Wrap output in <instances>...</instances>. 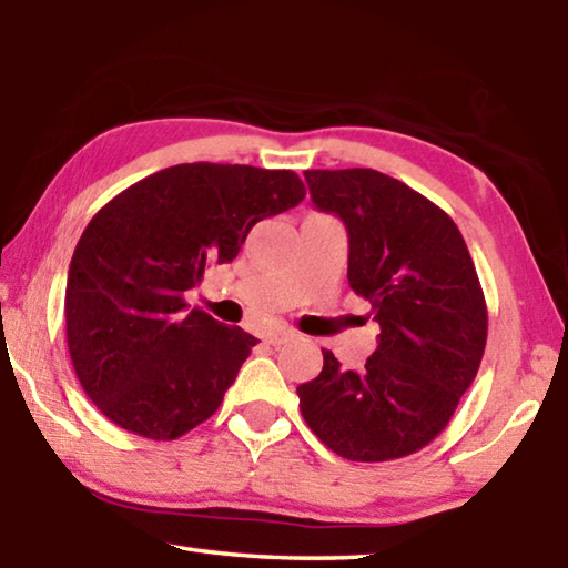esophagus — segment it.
Returning a JSON list of instances; mask_svg holds the SVG:
<instances>
[{"label": "esophagus", "mask_w": 568, "mask_h": 568, "mask_svg": "<svg viewBox=\"0 0 568 568\" xmlns=\"http://www.w3.org/2000/svg\"><path fill=\"white\" fill-rule=\"evenodd\" d=\"M293 338H297V333L295 331H291V328H275V331H271V333H265V343L267 345H285L287 341H293Z\"/></svg>", "instance_id": "obj_1"}]
</instances>
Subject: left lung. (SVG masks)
Listing matches in <instances>:
<instances>
[{
	"label": "left lung",
	"instance_id": "left-lung-1",
	"mask_svg": "<svg viewBox=\"0 0 568 568\" xmlns=\"http://www.w3.org/2000/svg\"><path fill=\"white\" fill-rule=\"evenodd\" d=\"M313 205L348 230V283L371 303L378 348L358 371L323 351L297 386L303 418L348 460L403 458L448 426L474 383L488 315L464 235L444 210L378 170H305Z\"/></svg>",
	"mask_w": 568,
	"mask_h": 568
}]
</instances>
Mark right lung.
<instances>
[{"instance_id": "add662e5", "label": "right lung", "mask_w": 568, "mask_h": 568, "mask_svg": "<svg viewBox=\"0 0 568 568\" xmlns=\"http://www.w3.org/2000/svg\"><path fill=\"white\" fill-rule=\"evenodd\" d=\"M291 170L185 162L134 182L84 227L64 293L77 378L134 436L175 440L207 420L257 338L187 311L207 265L230 263L250 227L295 207Z\"/></svg>"}]
</instances>
